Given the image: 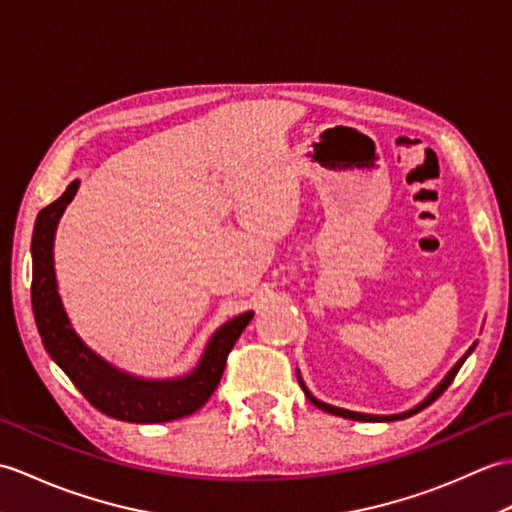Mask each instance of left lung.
<instances>
[{
  "label": "left lung",
  "mask_w": 512,
  "mask_h": 512,
  "mask_svg": "<svg viewBox=\"0 0 512 512\" xmlns=\"http://www.w3.org/2000/svg\"><path fill=\"white\" fill-rule=\"evenodd\" d=\"M473 348H475V344L469 348V352H467V355H464L458 363H456V366H453L451 368V372L447 374V377H445V381H442L440 385H438V388L434 390V392H431L429 396H427V399L423 401V403H420L418 407H414V410H410V412H405V414H399V416H372V414H359V412H348V410H339V407H333V405H326V403H322V401H317L315 399V396H311V392L309 390H306L304 388V383H302V379H300V385H302V390H304V394H306V399H309L315 407H320V410H324V412H328V414H335V416H342V418H350V420H399V418H407V416H412V414H416V412H420V410H425V407L427 405H431V403H434L436 399H438V396L442 394V392H445L447 388H449V385H451V381L453 379H456V374H458V370L462 368V363H464V359H467L469 355H471V352H473Z\"/></svg>",
  "instance_id": "1"
}]
</instances>
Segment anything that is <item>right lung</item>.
Listing matches in <instances>:
<instances>
[{"mask_svg":"<svg viewBox=\"0 0 512 512\" xmlns=\"http://www.w3.org/2000/svg\"><path fill=\"white\" fill-rule=\"evenodd\" d=\"M78 190L72 181L63 195L43 208L34 223L32 234V311L41 342L59 368L70 377L85 399L96 410L124 423H168L190 416L206 403L223 377L225 361L254 313H243L223 324L212 335L199 366L188 377L175 381L133 379L89 350L63 311L56 291L52 245L54 230L63 210Z\"/></svg>","mask_w":512,"mask_h":512,"instance_id":"1","label":"right lung"}]
</instances>
